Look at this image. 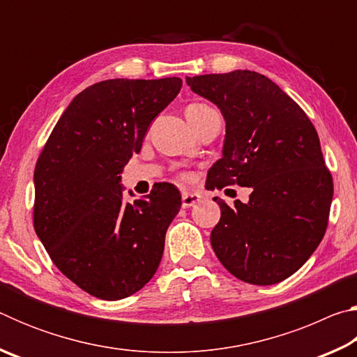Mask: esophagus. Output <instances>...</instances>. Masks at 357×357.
<instances>
[{
    "instance_id": "esophagus-1",
    "label": "esophagus",
    "mask_w": 357,
    "mask_h": 357,
    "mask_svg": "<svg viewBox=\"0 0 357 357\" xmlns=\"http://www.w3.org/2000/svg\"><path fill=\"white\" fill-rule=\"evenodd\" d=\"M202 202V195L197 192H184L183 193V208H192Z\"/></svg>"
}]
</instances>
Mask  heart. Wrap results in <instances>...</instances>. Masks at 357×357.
I'll return each mask as SVG.
<instances>
[{
	"label": "heart",
	"instance_id": "obj_1",
	"mask_svg": "<svg viewBox=\"0 0 357 357\" xmlns=\"http://www.w3.org/2000/svg\"><path fill=\"white\" fill-rule=\"evenodd\" d=\"M211 110L208 105H203V104H192L185 108V116L187 119H195L198 116H202L204 112Z\"/></svg>",
	"mask_w": 357,
	"mask_h": 357
}]
</instances>
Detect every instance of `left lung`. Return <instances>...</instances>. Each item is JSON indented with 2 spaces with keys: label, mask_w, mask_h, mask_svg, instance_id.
Instances as JSON below:
<instances>
[{
  "label": "left lung",
  "mask_w": 357,
  "mask_h": 357,
  "mask_svg": "<svg viewBox=\"0 0 357 357\" xmlns=\"http://www.w3.org/2000/svg\"><path fill=\"white\" fill-rule=\"evenodd\" d=\"M225 119L222 159L206 187H250L249 202L220 200L211 231L219 261L239 280L274 285L294 274L321 243L334 184L319 138L304 110L258 72L185 77Z\"/></svg>",
  "instance_id": "left-lung-1"
}]
</instances>
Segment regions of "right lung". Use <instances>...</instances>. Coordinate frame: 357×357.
Returning <instances> with one entry per match:
<instances>
[{"mask_svg":"<svg viewBox=\"0 0 357 357\" xmlns=\"http://www.w3.org/2000/svg\"><path fill=\"white\" fill-rule=\"evenodd\" d=\"M181 86L178 77L113 78L83 89L36 164V234L56 268L99 299L128 298L159 268L179 190L162 183L126 203L119 174Z\"/></svg>","mask_w":357,"mask_h":357,"instance_id":"right-lung-1","label":"right lung"}]
</instances>
